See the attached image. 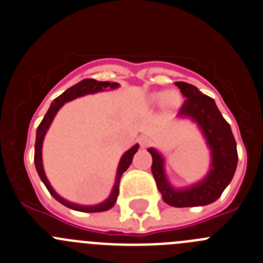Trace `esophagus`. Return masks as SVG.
Returning a JSON list of instances; mask_svg holds the SVG:
<instances>
[{
  "label": "esophagus",
  "mask_w": 263,
  "mask_h": 263,
  "mask_svg": "<svg viewBox=\"0 0 263 263\" xmlns=\"http://www.w3.org/2000/svg\"><path fill=\"white\" fill-rule=\"evenodd\" d=\"M139 144H140L143 148H145V146H148L149 144H151V139H149L148 136H140L139 137Z\"/></svg>",
  "instance_id": "esophagus-1"
}]
</instances>
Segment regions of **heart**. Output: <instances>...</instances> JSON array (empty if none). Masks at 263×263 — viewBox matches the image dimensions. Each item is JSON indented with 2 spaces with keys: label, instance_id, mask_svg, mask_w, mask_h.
Instances as JSON below:
<instances>
[{
  "label": "heart",
  "instance_id": "1",
  "mask_svg": "<svg viewBox=\"0 0 263 263\" xmlns=\"http://www.w3.org/2000/svg\"><path fill=\"white\" fill-rule=\"evenodd\" d=\"M151 101L153 103H157V105H166L167 107H177L179 105V102H181V98H179V96L177 93L166 94L162 91V93L152 94Z\"/></svg>",
  "mask_w": 263,
  "mask_h": 263
}]
</instances>
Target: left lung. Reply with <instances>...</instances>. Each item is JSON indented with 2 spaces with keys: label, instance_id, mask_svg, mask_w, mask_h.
Returning a JSON list of instances; mask_svg holds the SVG:
<instances>
[{
  "label": "left lung",
  "instance_id": "8db88e82",
  "mask_svg": "<svg viewBox=\"0 0 263 263\" xmlns=\"http://www.w3.org/2000/svg\"><path fill=\"white\" fill-rule=\"evenodd\" d=\"M186 97L178 117L190 118L199 126L211 151V167L207 176L190 187L176 189L169 183L165 173L164 157L155 148L148 152L153 158L152 174L158 191L166 204L173 207H198L215 202L231 183L237 167V146L231 126L223 118L211 97L187 82H174Z\"/></svg>",
  "mask_w": 263,
  "mask_h": 263
}]
</instances>
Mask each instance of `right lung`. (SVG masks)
Returning <instances> with one entry per match:
<instances>
[{
	"instance_id": "obj_1",
	"label": "right lung",
	"mask_w": 263,
	"mask_h": 263,
	"mask_svg": "<svg viewBox=\"0 0 263 263\" xmlns=\"http://www.w3.org/2000/svg\"><path fill=\"white\" fill-rule=\"evenodd\" d=\"M119 87V84L118 82H108V81H97V80L93 79H86L80 81L79 84L73 85L72 87H69L68 90L64 91L61 96H59L58 98L52 102V105L49 106L48 111H47V114L44 115L43 120L39 124L36 129V141H35V156H34V162H35V167H36V172L39 174L40 179L43 181V183L46 184L47 190L49 191L53 198H55L58 202H60L61 204H64L65 207L72 208L74 211H80V212H102V211H107L110 210L111 207H114L115 202L118 199V195H119V182L120 178H122L123 173L126 172L128 169V166L131 165L132 158H134V155L137 152V149H139V144L132 146L131 149H128L124 155L122 156L119 161V165H118V170H117V178H115V184L112 190H111L110 196H108L107 199L105 202L99 203V204L96 205H81V204H76V203L69 202V200L64 199L56 193L53 189H52L51 183L48 182L46 177V173H44L43 169V160H42V146H43V140L44 136H46L47 131H48L49 126H51L52 120L55 118V115L58 114V111L60 110L61 106L64 103L69 102L72 99L79 98V97L86 96V94H94L98 93V91H103L105 89H117Z\"/></svg>"
}]
</instances>
